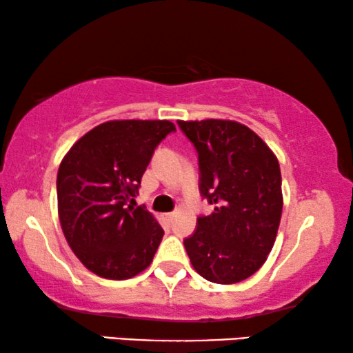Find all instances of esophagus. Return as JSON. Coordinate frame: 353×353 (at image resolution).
<instances>
[{
  "label": "esophagus",
  "mask_w": 353,
  "mask_h": 353,
  "mask_svg": "<svg viewBox=\"0 0 353 353\" xmlns=\"http://www.w3.org/2000/svg\"><path fill=\"white\" fill-rule=\"evenodd\" d=\"M163 216H165V220L168 221V223H172V220L175 219V214H165Z\"/></svg>",
  "instance_id": "34e87169"
}]
</instances>
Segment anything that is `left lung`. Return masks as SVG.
<instances>
[{"instance_id": "obj_1", "label": "left lung", "mask_w": 353, "mask_h": 353, "mask_svg": "<svg viewBox=\"0 0 353 353\" xmlns=\"http://www.w3.org/2000/svg\"><path fill=\"white\" fill-rule=\"evenodd\" d=\"M178 127L197 151L202 199L214 205L183 241L188 257L207 281H243L262 267L276 239L283 212L278 159L233 120H178Z\"/></svg>"}]
</instances>
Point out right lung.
<instances>
[{
	"label": "right lung",
	"mask_w": 353,
	"mask_h": 353,
	"mask_svg": "<svg viewBox=\"0 0 353 353\" xmlns=\"http://www.w3.org/2000/svg\"><path fill=\"white\" fill-rule=\"evenodd\" d=\"M168 120H110L81 137L57 172V209L70 249L108 279L137 276L151 265L163 230L134 201Z\"/></svg>",
	"instance_id": "add662e5"
}]
</instances>
